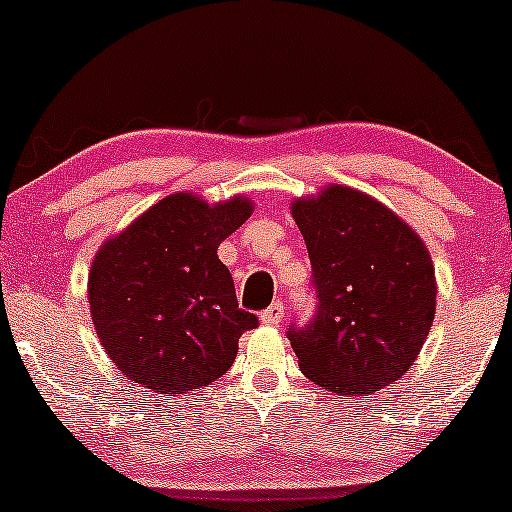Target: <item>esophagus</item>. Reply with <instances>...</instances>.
I'll return each instance as SVG.
<instances>
[{"label": "esophagus", "instance_id": "esophagus-1", "mask_svg": "<svg viewBox=\"0 0 512 512\" xmlns=\"http://www.w3.org/2000/svg\"><path fill=\"white\" fill-rule=\"evenodd\" d=\"M260 320L264 322V325H279V322L284 320V303L276 301L269 305V308L260 315Z\"/></svg>", "mask_w": 512, "mask_h": 512}]
</instances>
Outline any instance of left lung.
I'll return each mask as SVG.
<instances>
[{"instance_id": "1", "label": "left lung", "mask_w": 512, "mask_h": 512, "mask_svg": "<svg viewBox=\"0 0 512 512\" xmlns=\"http://www.w3.org/2000/svg\"><path fill=\"white\" fill-rule=\"evenodd\" d=\"M313 264L317 313L289 332L303 375L322 390L363 397L414 366L433 317L436 269L407 221L346 185L291 204Z\"/></svg>"}]
</instances>
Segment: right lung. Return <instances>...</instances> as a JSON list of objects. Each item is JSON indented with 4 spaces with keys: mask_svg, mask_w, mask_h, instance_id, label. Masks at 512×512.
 <instances>
[{
    "mask_svg": "<svg viewBox=\"0 0 512 512\" xmlns=\"http://www.w3.org/2000/svg\"><path fill=\"white\" fill-rule=\"evenodd\" d=\"M252 199L163 197L98 248L88 272L91 320L122 375L166 397L221 378L257 317L238 308L219 245L250 219Z\"/></svg>",
    "mask_w": 512,
    "mask_h": 512,
    "instance_id": "right-lung-1",
    "label": "right lung"
}]
</instances>
